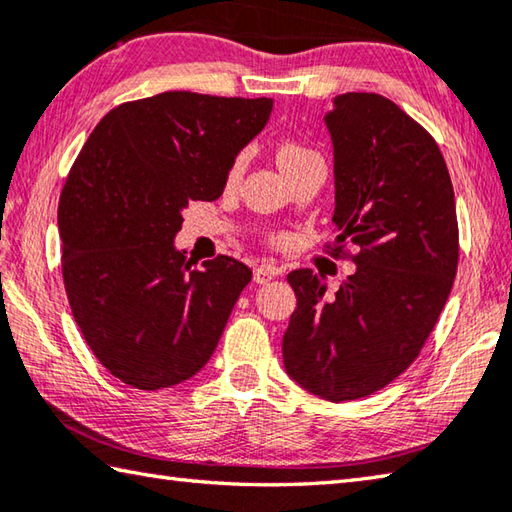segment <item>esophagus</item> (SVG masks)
Wrapping results in <instances>:
<instances>
[{
	"instance_id": "esophagus-1",
	"label": "esophagus",
	"mask_w": 512,
	"mask_h": 512,
	"mask_svg": "<svg viewBox=\"0 0 512 512\" xmlns=\"http://www.w3.org/2000/svg\"><path fill=\"white\" fill-rule=\"evenodd\" d=\"M278 274H281V267H276V265H260V267L254 269V281L258 285H263V283L272 281V278L278 276Z\"/></svg>"
}]
</instances>
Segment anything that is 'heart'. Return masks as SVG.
Instances as JSON below:
<instances>
[{
    "label": "heart",
    "instance_id": "1",
    "mask_svg": "<svg viewBox=\"0 0 512 512\" xmlns=\"http://www.w3.org/2000/svg\"><path fill=\"white\" fill-rule=\"evenodd\" d=\"M312 158H318V153L310 147H305L303 142H298L294 138H285L276 144V160H278V167H281L285 171V176H289V173L296 171L298 167H303L307 160ZM243 169H245V156L243 153H238V156L231 160V165L227 169V185H236V182L240 180V176H243ZM281 236H274L272 243H281Z\"/></svg>",
    "mask_w": 512,
    "mask_h": 512
}]
</instances>
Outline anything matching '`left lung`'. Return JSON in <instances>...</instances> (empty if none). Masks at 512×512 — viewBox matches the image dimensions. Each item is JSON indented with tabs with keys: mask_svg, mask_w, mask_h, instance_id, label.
I'll use <instances>...</instances> for the list:
<instances>
[{
	"mask_svg": "<svg viewBox=\"0 0 512 512\" xmlns=\"http://www.w3.org/2000/svg\"><path fill=\"white\" fill-rule=\"evenodd\" d=\"M334 144L332 256L356 272L332 298L323 276L294 269L285 370L316 397H368L417 359L455 283L459 227L435 138L379 93H343L325 115ZM356 244L360 252H344Z\"/></svg>",
	"mask_w": 512,
	"mask_h": 512,
	"instance_id": "8db88e82",
	"label": "left lung"
}]
</instances>
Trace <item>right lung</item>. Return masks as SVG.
<instances>
[{"instance_id": "obj_1", "label": "right lung", "mask_w": 512, "mask_h": 512, "mask_svg": "<svg viewBox=\"0 0 512 512\" xmlns=\"http://www.w3.org/2000/svg\"><path fill=\"white\" fill-rule=\"evenodd\" d=\"M269 113V98L158 93L111 109L75 158L57 207L64 289L95 359L131 388L191 379L252 281L223 254L194 267L173 238Z\"/></svg>"}]
</instances>
